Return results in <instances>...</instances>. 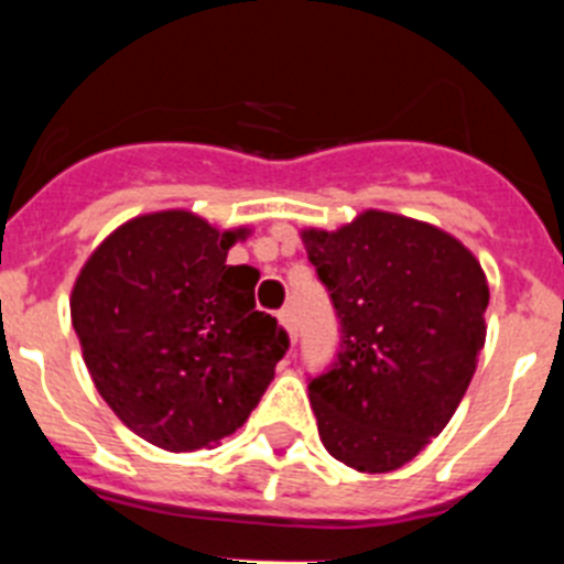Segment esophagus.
I'll use <instances>...</instances> for the list:
<instances>
[{
  "instance_id": "34e87169",
  "label": "esophagus",
  "mask_w": 564,
  "mask_h": 564,
  "mask_svg": "<svg viewBox=\"0 0 564 564\" xmlns=\"http://www.w3.org/2000/svg\"><path fill=\"white\" fill-rule=\"evenodd\" d=\"M279 322H282V327L288 330V336H291V341L296 344V318H293V311L291 307H285V311H279Z\"/></svg>"
}]
</instances>
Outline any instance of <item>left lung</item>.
Listing matches in <instances>:
<instances>
[{"label":"left lung","instance_id":"obj_1","mask_svg":"<svg viewBox=\"0 0 564 564\" xmlns=\"http://www.w3.org/2000/svg\"><path fill=\"white\" fill-rule=\"evenodd\" d=\"M302 239L341 330L336 361L307 383L318 437L358 471L401 468L441 435L475 376L486 273L455 237L390 212Z\"/></svg>","mask_w":564,"mask_h":564}]
</instances>
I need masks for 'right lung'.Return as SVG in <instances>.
Returning <instances> with one entry per match:
<instances>
[{
	"instance_id": "right-lung-1",
	"label": "right lung",
	"mask_w": 564,
	"mask_h": 564,
	"mask_svg": "<svg viewBox=\"0 0 564 564\" xmlns=\"http://www.w3.org/2000/svg\"><path fill=\"white\" fill-rule=\"evenodd\" d=\"M242 234L181 208L143 214L76 279L69 316L96 390L161 449L194 452L237 432L291 344L257 311V268L226 265Z\"/></svg>"
}]
</instances>
